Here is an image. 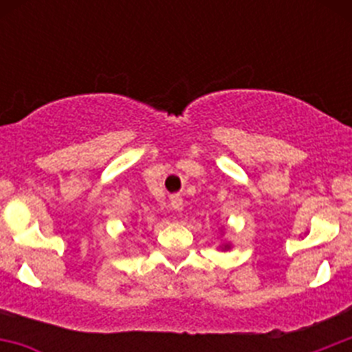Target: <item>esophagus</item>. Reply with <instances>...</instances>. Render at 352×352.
Returning a JSON list of instances; mask_svg holds the SVG:
<instances>
[{"mask_svg":"<svg viewBox=\"0 0 352 352\" xmlns=\"http://www.w3.org/2000/svg\"><path fill=\"white\" fill-rule=\"evenodd\" d=\"M182 206H183L182 197H178V195H173V197H170V208L178 211V210H182Z\"/></svg>","mask_w":352,"mask_h":352,"instance_id":"obj_1","label":"esophagus"}]
</instances>
